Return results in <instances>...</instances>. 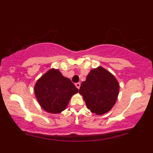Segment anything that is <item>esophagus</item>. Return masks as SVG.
Segmentation results:
<instances>
[{"instance_id": "1", "label": "esophagus", "mask_w": 153, "mask_h": 153, "mask_svg": "<svg viewBox=\"0 0 153 153\" xmlns=\"http://www.w3.org/2000/svg\"><path fill=\"white\" fill-rule=\"evenodd\" d=\"M75 86L78 88V89L80 88V82H77V83H75Z\"/></svg>"}]
</instances>
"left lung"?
<instances>
[{"label": "left lung", "mask_w": 153, "mask_h": 153, "mask_svg": "<svg viewBox=\"0 0 153 153\" xmlns=\"http://www.w3.org/2000/svg\"><path fill=\"white\" fill-rule=\"evenodd\" d=\"M119 85L111 73L102 67L92 70L79 89L87 108L97 115L110 111L118 97Z\"/></svg>", "instance_id": "1"}]
</instances>
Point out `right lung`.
Segmentation results:
<instances>
[{
	"label": "right lung",
	"instance_id": "right-lung-1",
	"mask_svg": "<svg viewBox=\"0 0 153 153\" xmlns=\"http://www.w3.org/2000/svg\"><path fill=\"white\" fill-rule=\"evenodd\" d=\"M78 89L58 70L51 69L36 82L34 93L40 106L49 113L58 114L68 106L72 96Z\"/></svg>",
	"mask_w": 153,
	"mask_h": 153
}]
</instances>
